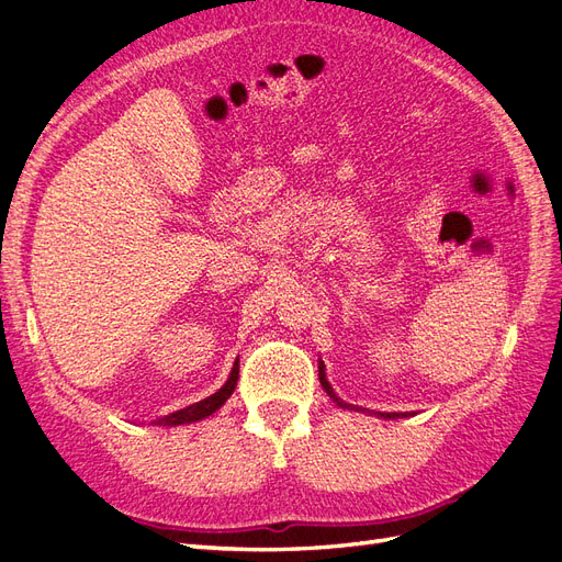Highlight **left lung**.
<instances>
[{
  "instance_id": "left-lung-1",
  "label": "left lung",
  "mask_w": 562,
  "mask_h": 562,
  "mask_svg": "<svg viewBox=\"0 0 562 562\" xmlns=\"http://www.w3.org/2000/svg\"><path fill=\"white\" fill-rule=\"evenodd\" d=\"M318 380H321L323 389H326V394H328V396H330V398H333V401H335V403H337L339 407H349L347 403H342V401H339V398L335 396V391H333V386H330V384H328V380H326V372H323V363L318 366ZM380 415H382V417H398V415H389V413H386V415H384V413H380Z\"/></svg>"
}]
</instances>
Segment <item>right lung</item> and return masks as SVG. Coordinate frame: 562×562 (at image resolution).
<instances>
[{
	"instance_id": "1",
	"label": "right lung",
	"mask_w": 562,
	"mask_h": 562,
	"mask_svg": "<svg viewBox=\"0 0 562 562\" xmlns=\"http://www.w3.org/2000/svg\"><path fill=\"white\" fill-rule=\"evenodd\" d=\"M236 382H239V359H236V363L232 368V375H229V380L225 382L223 389L215 391L213 396L190 405V407H182V411H178V413H171V415L161 417L159 424H164V427H178V424H190V422H196V419H203V417L213 415L217 407L232 396V391L236 389Z\"/></svg>"
}]
</instances>
